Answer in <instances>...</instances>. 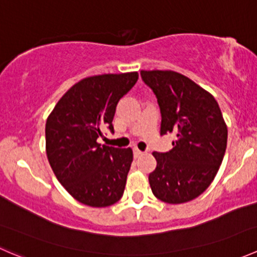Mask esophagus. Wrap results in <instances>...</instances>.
Returning <instances> with one entry per match:
<instances>
[{"label": "esophagus", "instance_id": "esophagus-1", "mask_svg": "<svg viewBox=\"0 0 257 257\" xmlns=\"http://www.w3.org/2000/svg\"><path fill=\"white\" fill-rule=\"evenodd\" d=\"M133 155H134V158H139V157H142V155H143V152H141V150H139V149L134 148V149H133Z\"/></svg>", "mask_w": 257, "mask_h": 257}]
</instances>
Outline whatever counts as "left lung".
Instances as JSON below:
<instances>
[{
    "mask_svg": "<svg viewBox=\"0 0 257 257\" xmlns=\"http://www.w3.org/2000/svg\"><path fill=\"white\" fill-rule=\"evenodd\" d=\"M162 114L160 136L177 139L167 153L154 152L157 168L149 174L153 194L168 204L198 198L214 180L227 143V128L210 93L173 71H141Z\"/></svg>",
    "mask_w": 257,
    "mask_h": 257,
    "instance_id": "obj_1",
    "label": "left lung"
}]
</instances>
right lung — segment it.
Segmentation results:
<instances>
[{
	"mask_svg": "<svg viewBox=\"0 0 257 257\" xmlns=\"http://www.w3.org/2000/svg\"><path fill=\"white\" fill-rule=\"evenodd\" d=\"M138 73L102 74L76 83L59 99L46 123V152L54 175L76 200L93 208L113 205L123 196L133 152L97 143L119 100Z\"/></svg>",
	"mask_w": 257,
	"mask_h": 257,
	"instance_id": "right-lung-1",
	"label": "right lung"
}]
</instances>
